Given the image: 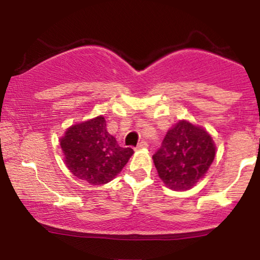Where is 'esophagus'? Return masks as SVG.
<instances>
[{"mask_svg":"<svg viewBox=\"0 0 260 260\" xmlns=\"http://www.w3.org/2000/svg\"><path fill=\"white\" fill-rule=\"evenodd\" d=\"M149 147V144L145 140H142V142L138 143V145H137V149H147Z\"/></svg>","mask_w":260,"mask_h":260,"instance_id":"esophagus-1","label":"esophagus"}]
</instances>
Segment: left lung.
Listing matches in <instances>:
<instances>
[{
    "label": "left lung",
    "instance_id": "obj_1",
    "mask_svg": "<svg viewBox=\"0 0 260 260\" xmlns=\"http://www.w3.org/2000/svg\"><path fill=\"white\" fill-rule=\"evenodd\" d=\"M215 151V143L204 128L180 120L166 133L153 160L166 187L188 190L207 174Z\"/></svg>",
    "mask_w": 260,
    "mask_h": 260
}]
</instances>
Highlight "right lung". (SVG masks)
Masks as SVG:
<instances>
[{"label":"right lung","instance_id":"obj_1","mask_svg":"<svg viewBox=\"0 0 260 260\" xmlns=\"http://www.w3.org/2000/svg\"><path fill=\"white\" fill-rule=\"evenodd\" d=\"M59 145L68 170L92 186L112 181L134 153L133 149L120 147L107 132L103 115L67 128Z\"/></svg>","mask_w":260,"mask_h":260}]
</instances>
